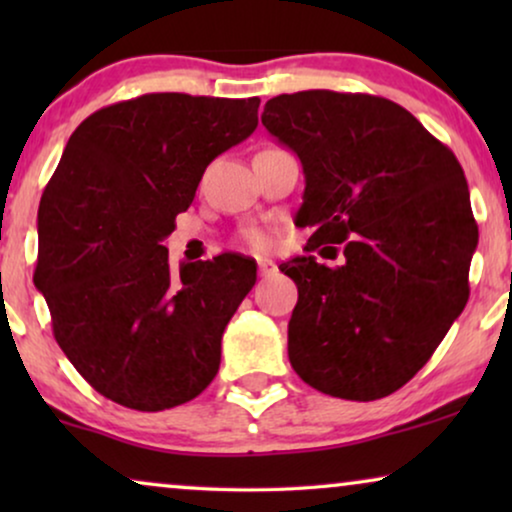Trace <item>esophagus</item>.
Returning <instances> with one entry per match:
<instances>
[{"instance_id":"obj_1","label":"esophagus","mask_w":512,"mask_h":512,"mask_svg":"<svg viewBox=\"0 0 512 512\" xmlns=\"http://www.w3.org/2000/svg\"><path fill=\"white\" fill-rule=\"evenodd\" d=\"M277 272V265L272 263V261H265V258H261V261H258V275H261L263 279H268V277H272Z\"/></svg>"}]
</instances>
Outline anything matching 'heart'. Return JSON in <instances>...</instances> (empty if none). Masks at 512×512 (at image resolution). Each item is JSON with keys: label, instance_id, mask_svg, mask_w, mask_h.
<instances>
[{"label": "heart", "instance_id": "heart-1", "mask_svg": "<svg viewBox=\"0 0 512 512\" xmlns=\"http://www.w3.org/2000/svg\"><path fill=\"white\" fill-rule=\"evenodd\" d=\"M244 240H247V244H251L254 249L268 247V235L261 233V230H247V233H244Z\"/></svg>", "mask_w": 512, "mask_h": 512}]
</instances>
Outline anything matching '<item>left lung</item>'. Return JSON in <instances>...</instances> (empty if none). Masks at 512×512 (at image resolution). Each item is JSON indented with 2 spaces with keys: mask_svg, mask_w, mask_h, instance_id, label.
Masks as SVG:
<instances>
[{
  "mask_svg": "<svg viewBox=\"0 0 512 512\" xmlns=\"http://www.w3.org/2000/svg\"><path fill=\"white\" fill-rule=\"evenodd\" d=\"M261 121L300 158L296 226L314 256L279 265L298 286L289 361L303 382L347 401L401 389L443 342L468 300L478 247L471 195L454 153L408 109L375 95L303 90L268 100Z\"/></svg>",
  "mask_w": 512,
  "mask_h": 512,
  "instance_id": "8db88e82",
  "label": "left lung"
}]
</instances>
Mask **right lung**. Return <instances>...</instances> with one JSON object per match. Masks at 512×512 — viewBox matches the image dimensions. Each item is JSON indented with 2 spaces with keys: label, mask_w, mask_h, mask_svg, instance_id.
<instances>
[{
  "label": "right lung",
  "mask_w": 512,
  "mask_h": 512,
  "mask_svg": "<svg viewBox=\"0 0 512 512\" xmlns=\"http://www.w3.org/2000/svg\"><path fill=\"white\" fill-rule=\"evenodd\" d=\"M258 104L184 93L111 104L72 132L41 195L34 286L62 352L114 403L174 408L219 373L256 261L221 254L174 272L163 242L207 165L256 130Z\"/></svg>",
  "instance_id": "add662e5"
}]
</instances>
